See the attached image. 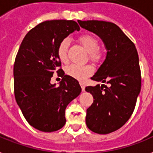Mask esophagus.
<instances>
[{"instance_id":"obj_1","label":"esophagus","mask_w":153,"mask_h":153,"mask_svg":"<svg viewBox=\"0 0 153 153\" xmlns=\"http://www.w3.org/2000/svg\"><path fill=\"white\" fill-rule=\"evenodd\" d=\"M80 86H81L82 87V91H85V86H84V85L82 82H80Z\"/></svg>"}]
</instances>
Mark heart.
<instances>
[{
  "instance_id": "obj_1",
  "label": "heart",
  "mask_w": 153,
  "mask_h": 153,
  "mask_svg": "<svg viewBox=\"0 0 153 153\" xmlns=\"http://www.w3.org/2000/svg\"><path fill=\"white\" fill-rule=\"evenodd\" d=\"M79 41L84 48L89 52L90 59L94 62H98L102 58V53L98 50V41L97 39L92 36L86 35L80 37ZM70 44V39L65 38L60 42L57 48L58 58L62 62H67L68 60L67 51ZM93 72V67L91 65H78L71 64L69 65L66 68V73L69 76L74 78L79 81H84L86 78H88Z\"/></svg>"
}]
</instances>
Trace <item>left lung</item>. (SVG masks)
I'll return each instance as SVG.
<instances>
[{"label": "left lung", "instance_id": "8db88e82", "mask_svg": "<svg viewBox=\"0 0 153 153\" xmlns=\"http://www.w3.org/2000/svg\"><path fill=\"white\" fill-rule=\"evenodd\" d=\"M82 28L96 34L106 49L104 62L91 79L106 82L87 86L93 104L86 109V126L94 133L117 130L130 118L140 92L141 76L136 47L120 27L102 20H78Z\"/></svg>", "mask_w": 153, "mask_h": 153}]
</instances>
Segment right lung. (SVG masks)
Returning a JSON list of instances; mask_svg holds the SVG:
<instances>
[{
	"label": "right lung",
	"mask_w": 153,
	"mask_h": 153,
	"mask_svg": "<svg viewBox=\"0 0 153 153\" xmlns=\"http://www.w3.org/2000/svg\"><path fill=\"white\" fill-rule=\"evenodd\" d=\"M74 20L44 21L27 32L20 44L13 67L16 101L28 123L42 132H54L66 124L65 109L80 94L79 82L59 69L60 42L74 31ZM55 73L63 77L60 86L51 83Z\"/></svg>",
	"instance_id": "right-lung-1"
}]
</instances>
